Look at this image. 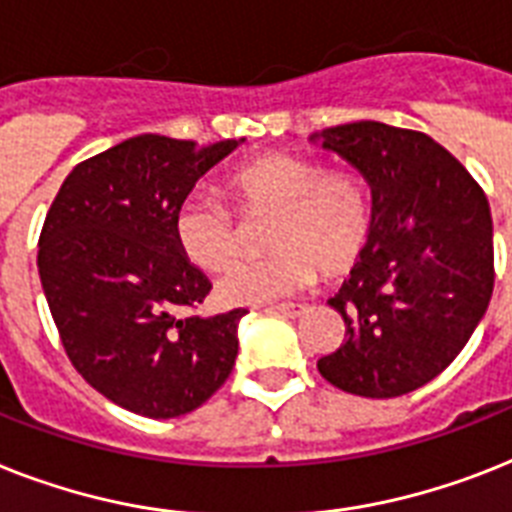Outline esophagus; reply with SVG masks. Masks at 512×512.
<instances>
[{
  "mask_svg": "<svg viewBox=\"0 0 512 512\" xmlns=\"http://www.w3.org/2000/svg\"><path fill=\"white\" fill-rule=\"evenodd\" d=\"M273 310H278L281 315H289V318H299V315H305L307 305H302V302H284V305H276Z\"/></svg>",
  "mask_w": 512,
  "mask_h": 512,
  "instance_id": "1",
  "label": "esophagus"
}]
</instances>
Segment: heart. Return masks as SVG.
I'll return each mask as SVG.
<instances>
[{
	"label": "heart",
	"instance_id": "1",
	"mask_svg": "<svg viewBox=\"0 0 512 512\" xmlns=\"http://www.w3.org/2000/svg\"><path fill=\"white\" fill-rule=\"evenodd\" d=\"M223 191L242 218H268L270 255L244 260L220 276L223 305H263L323 278L347 276L371 247L376 194L363 170L326 168L318 157L265 152L236 165ZM181 255L202 270H223L239 255V223L226 202L191 194L176 210Z\"/></svg>",
	"mask_w": 512,
	"mask_h": 512
}]
</instances>
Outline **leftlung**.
I'll return each instance as SVG.
<instances>
[{
  "label": "left lung",
  "mask_w": 512,
  "mask_h": 512,
  "mask_svg": "<svg viewBox=\"0 0 512 512\" xmlns=\"http://www.w3.org/2000/svg\"><path fill=\"white\" fill-rule=\"evenodd\" d=\"M310 139L363 170L376 194L371 247L328 299L344 342L318 371L371 400L415 392L458 357L492 299L484 189L421 131L360 120Z\"/></svg>",
  "instance_id": "obj_1"
}]
</instances>
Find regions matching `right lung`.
<instances>
[{
	"mask_svg": "<svg viewBox=\"0 0 512 512\" xmlns=\"http://www.w3.org/2000/svg\"><path fill=\"white\" fill-rule=\"evenodd\" d=\"M244 139L141 134L78 162L39 236V276L70 363L147 418L197 410L226 384L244 310L199 318L213 284L173 236L178 205Z\"/></svg>",
	"mask_w": 512,
	"mask_h": 512,
	"instance_id": "obj_1",
	"label": "right lung"
}]
</instances>
